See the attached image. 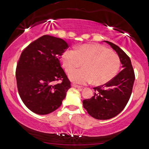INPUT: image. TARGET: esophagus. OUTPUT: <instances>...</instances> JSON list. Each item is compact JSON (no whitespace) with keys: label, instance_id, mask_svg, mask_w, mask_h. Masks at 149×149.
Wrapping results in <instances>:
<instances>
[{"label":"esophagus","instance_id":"obj_1","mask_svg":"<svg viewBox=\"0 0 149 149\" xmlns=\"http://www.w3.org/2000/svg\"><path fill=\"white\" fill-rule=\"evenodd\" d=\"M72 87H76V88L79 89V90H81V89H82V88H81L80 86H79V85H76V84H74V83L72 84Z\"/></svg>","mask_w":149,"mask_h":149}]
</instances>
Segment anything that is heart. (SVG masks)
Listing matches in <instances>:
<instances>
[{
  "label": "heart",
  "mask_w": 149,
  "mask_h": 149,
  "mask_svg": "<svg viewBox=\"0 0 149 149\" xmlns=\"http://www.w3.org/2000/svg\"><path fill=\"white\" fill-rule=\"evenodd\" d=\"M83 64L82 70L74 71ZM62 67L74 83L86 85L94 81L100 85L113 79L118 72L120 59L117 54L100 44H84L67 50L62 56Z\"/></svg>",
  "instance_id": "heart-1"
}]
</instances>
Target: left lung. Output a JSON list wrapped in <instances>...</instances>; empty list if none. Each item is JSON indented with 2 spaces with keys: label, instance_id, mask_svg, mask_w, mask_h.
<instances>
[{
  "label": "left lung",
  "instance_id": "obj_1",
  "mask_svg": "<svg viewBox=\"0 0 149 149\" xmlns=\"http://www.w3.org/2000/svg\"><path fill=\"white\" fill-rule=\"evenodd\" d=\"M105 42L117 52L123 69L106 84L94 87V96L83 100L84 108L89 115L98 120L112 118L125 108L131 97L135 80L129 56L113 43Z\"/></svg>",
  "mask_w": 149,
  "mask_h": 149
}]
</instances>
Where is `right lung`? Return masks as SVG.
I'll return each instance as SVG.
<instances>
[{
	"label": "right lung",
	"mask_w": 149,
	"mask_h": 149,
	"mask_svg": "<svg viewBox=\"0 0 149 149\" xmlns=\"http://www.w3.org/2000/svg\"><path fill=\"white\" fill-rule=\"evenodd\" d=\"M68 47L63 39L44 35L23 50L16 66L17 88L24 105L33 113L56 110L71 87L59 59Z\"/></svg>",
	"instance_id": "right-lung-1"
}]
</instances>
